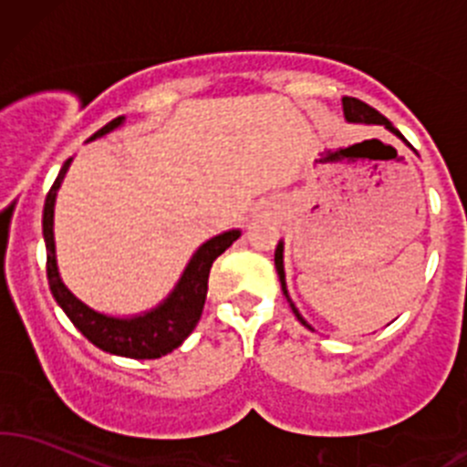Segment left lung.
I'll return each instance as SVG.
<instances>
[{
	"mask_svg": "<svg viewBox=\"0 0 467 467\" xmlns=\"http://www.w3.org/2000/svg\"><path fill=\"white\" fill-rule=\"evenodd\" d=\"M343 115H346L348 121H355V124H381V126H386V129H389L390 133H395V135H398V138H402V133H400L398 129H393V124H390V121L386 119V117L381 115L379 110H375L373 106L364 103V101H361V99L343 97ZM275 268H277V275H280L282 291H285V294H286V286H285V264H282V244H277V248H275ZM286 298H289V296H286ZM289 303H291V300H289ZM291 309H294L296 318H298V321L303 323L305 327H309V325L305 323V318L298 314V309L294 307V303H291Z\"/></svg>",
	"mask_w": 467,
	"mask_h": 467,
	"instance_id": "left-lung-1",
	"label": "left lung"
}]
</instances>
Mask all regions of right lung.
<instances>
[{
	"mask_svg": "<svg viewBox=\"0 0 467 467\" xmlns=\"http://www.w3.org/2000/svg\"><path fill=\"white\" fill-rule=\"evenodd\" d=\"M124 117H117L110 124L103 126L101 130L92 135L89 140L101 138V135L110 133L112 129L121 124ZM72 158L63 164L58 178L51 185L49 194L45 201V214H42V234H45L47 244V280H49V289L54 294L56 303L63 307L74 327L101 348L103 352L119 357H130V359H158V357L169 355L176 350L192 332H194L196 323L201 321L203 314V305L207 298V277H210V268L216 257L223 251L233 246V242L239 239V230H230V233L219 234V237L205 242L199 251L194 253L192 262L187 264L185 273H182L181 282L176 289L171 291L167 300L153 312H146L142 317L135 318H112L103 317V314L94 312L88 305H83L67 286L63 285L58 275V266H56V248H54V203L56 192H58L60 182H63L65 173H67Z\"/></svg>",
	"mask_w": 467,
	"mask_h": 467,
	"instance_id": "obj_1",
	"label": "right lung"
}]
</instances>
